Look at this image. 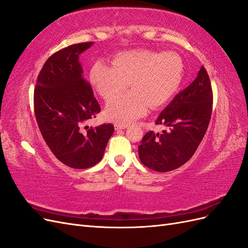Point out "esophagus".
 Wrapping results in <instances>:
<instances>
[{
	"label": "esophagus",
	"mask_w": 248,
	"mask_h": 248,
	"mask_svg": "<svg viewBox=\"0 0 248 248\" xmlns=\"http://www.w3.org/2000/svg\"><path fill=\"white\" fill-rule=\"evenodd\" d=\"M127 127V125L126 124H120V123H117V124H115V129L117 130V131H119V130H123V129H125Z\"/></svg>",
	"instance_id": "1"
}]
</instances>
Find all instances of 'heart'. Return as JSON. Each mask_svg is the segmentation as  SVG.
Returning <instances> with one entry per match:
<instances>
[{"mask_svg":"<svg viewBox=\"0 0 248 248\" xmlns=\"http://www.w3.org/2000/svg\"><path fill=\"white\" fill-rule=\"evenodd\" d=\"M94 64L90 81L102 98L109 100L129 86L133 90L111 100L106 115L116 122H129L145 114L148 107L159 108L176 94L184 72L182 58L174 51L152 49L122 51L111 60Z\"/></svg>","mask_w":248,"mask_h":248,"instance_id":"1","label":"heart"}]
</instances>
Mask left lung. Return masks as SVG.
<instances>
[{"instance_id":"obj_1","label":"left lung","mask_w":248,"mask_h":248,"mask_svg":"<svg viewBox=\"0 0 248 248\" xmlns=\"http://www.w3.org/2000/svg\"><path fill=\"white\" fill-rule=\"evenodd\" d=\"M211 82L202 66L197 78L175 96L156 119L166 126L161 133L149 131L139 146L141 163L156 171L176 170L197 151L208 129L212 114Z\"/></svg>"}]
</instances>
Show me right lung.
<instances>
[{
    "label": "right lung",
    "mask_w": 248,
    "mask_h": 248,
    "mask_svg": "<svg viewBox=\"0 0 248 248\" xmlns=\"http://www.w3.org/2000/svg\"><path fill=\"white\" fill-rule=\"evenodd\" d=\"M92 44H73L50 56L34 91L35 117L42 137L52 154L72 169L98 163L115 130L112 124L85 126L101 110L78 61Z\"/></svg>",
    "instance_id": "1"
}]
</instances>
